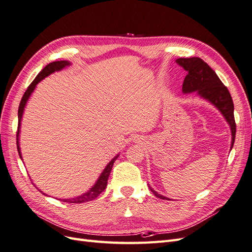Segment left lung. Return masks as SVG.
Masks as SVG:
<instances>
[{
	"mask_svg": "<svg viewBox=\"0 0 252 252\" xmlns=\"http://www.w3.org/2000/svg\"><path fill=\"white\" fill-rule=\"evenodd\" d=\"M177 63L180 64L187 71V75L183 82V93H193L197 91L202 97L208 100L211 104L222 112L224 118L229 124L231 128L232 142L231 148L234 144L235 132H236V124L234 121V106L232 97L230 95L229 90L220 80V78L212 70L210 66L204 62L200 58H180L177 60ZM149 189L157 197L162 200H169L168 197H165L162 194L158 193L149 186Z\"/></svg>",
	"mask_w": 252,
	"mask_h": 252,
	"instance_id": "8db88e82",
	"label": "left lung"
}]
</instances>
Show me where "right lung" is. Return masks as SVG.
<instances>
[{"mask_svg": "<svg viewBox=\"0 0 252 252\" xmlns=\"http://www.w3.org/2000/svg\"><path fill=\"white\" fill-rule=\"evenodd\" d=\"M69 65V63L67 62V61H57V62H52V63H49L48 65L45 66L42 71L36 75V78L32 82V84L28 86L27 90L25 91L24 95H23L22 100L20 102V105H19V111H18V117H19V124H18V131H17V147H18V151H19V155H20V158L21 157V152H20V146H19V131H20V123H21V120H22V114H23V111H24V107L26 105V102L29 98L30 94H32V91L34 90L35 88V85L37 83H39L41 80H43L45 77H47V75H49L50 73L55 72L57 70H60L62 69V68H64L65 66H68ZM119 155L111 159V162L106 166V168L104 169V171L102 172V174L100 175V178H98V180L96 181V183L94 184V186L91 188L88 192L84 193L83 195H80L78 197H73V199H66V200H62L63 202H66V203H72V204H81V203H86V202H89V201H93L94 199H96V197L100 195L104 190L106 188V186H107V181H108V178H109V174L111 172V169H112V166H113V163L116 162V159L118 158Z\"/></svg>", "mask_w": 252, "mask_h": 252, "instance_id": "right-lung-1", "label": "right lung"}]
</instances>
